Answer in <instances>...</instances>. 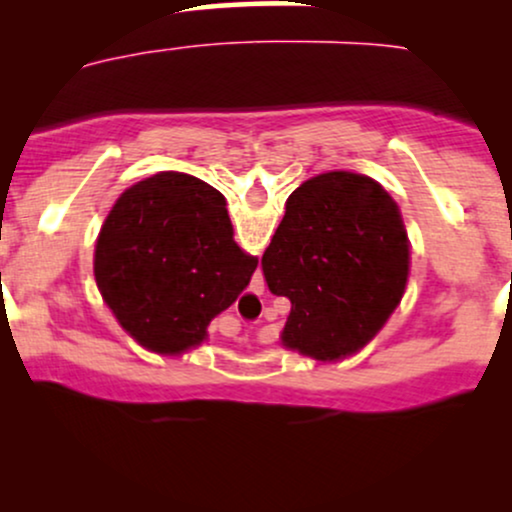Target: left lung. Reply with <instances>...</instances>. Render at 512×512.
<instances>
[{
	"label": "left lung",
	"instance_id": "left-lung-1",
	"mask_svg": "<svg viewBox=\"0 0 512 512\" xmlns=\"http://www.w3.org/2000/svg\"><path fill=\"white\" fill-rule=\"evenodd\" d=\"M274 296L291 301L286 349L337 361L363 349L402 301L409 238L380 182L349 170L305 180L262 255Z\"/></svg>",
	"mask_w": 512,
	"mask_h": 512
}]
</instances>
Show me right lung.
Masks as SVG:
<instances>
[{"instance_id":"obj_1","label":"right lung","mask_w":512,"mask_h":512,"mask_svg":"<svg viewBox=\"0 0 512 512\" xmlns=\"http://www.w3.org/2000/svg\"><path fill=\"white\" fill-rule=\"evenodd\" d=\"M257 257L238 248L226 199L187 173L120 195L98 233L93 274L117 322L146 349L180 354L248 289Z\"/></svg>"}]
</instances>
